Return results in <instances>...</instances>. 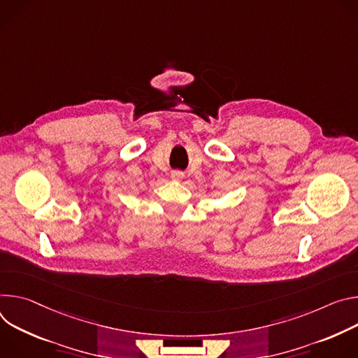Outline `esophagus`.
<instances>
[{
  "label": "esophagus",
  "mask_w": 358,
  "mask_h": 358,
  "mask_svg": "<svg viewBox=\"0 0 358 358\" xmlns=\"http://www.w3.org/2000/svg\"><path fill=\"white\" fill-rule=\"evenodd\" d=\"M183 178V173L180 172V171H175V172H172V179L173 180H180Z\"/></svg>",
  "instance_id": "esophagus-1"
}]
</instances>
